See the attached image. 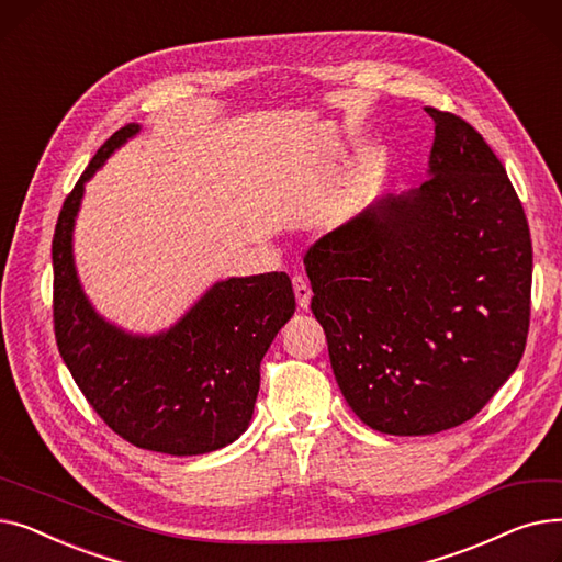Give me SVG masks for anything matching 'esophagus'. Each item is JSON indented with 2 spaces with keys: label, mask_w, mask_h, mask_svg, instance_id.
<instances>
[{
  "label": "esophagus",
  "mask_w": 562,
  "mask_h": 562,
  "mask_svg": "<svg viewBox=\"0 0 562 562\" xmlns=\"http://www.w3.org/2000/svg\"><path fill=\"white\" fill-rule=\"evenodd\" d=\"M291 282H293V293H296L299 307H301V310H307V307H310V301H312V289H310V284H307L301 276H296Z\"/></svg>",
  "instance_id": "obj_1"
}]
</instances>
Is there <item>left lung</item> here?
I'll return each instance as SVG.
<instances>
[{
  "instance_id": "left-lung-1",
  "label": "left lung",
  "mask_w": 562,
  "mask_h": 562,
  "mask_svg": "<svg viewBox=\"0 0 562 562\" xmlns=\"http://www.w3.org/2000/svg\"><path fill=\"white\" fill-rule=\"evenodd\" d=\"M435 121L428 180L307 250L312 312L352 412L387 435L469 422L517 369L533 248L521 200L460 115Z\"/></svg>"
}]
</instances>
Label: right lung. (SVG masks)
Masks as SVG:
<instances>
[{
	"label": "right lung",
	"mask_w": 562,
	"mask_h": 562,
	"mask_svg": "<svg viewBox=\"0 0 562 562\" xmlns=\"http://www.w3.org/2000/svg\"><path fill=\"white\" fill-rule=\"evenodd\" d=\"M138 125H125L95 153L58 214L54 335L77 387L100 419L130 445L168 456L227 447L252 417L259 364L296 310L286 273L229 278L157 337H132L88 305L72 261V225L83 182Z\"/></svg>",
	"instance_id": "1"
}]
</instances>
